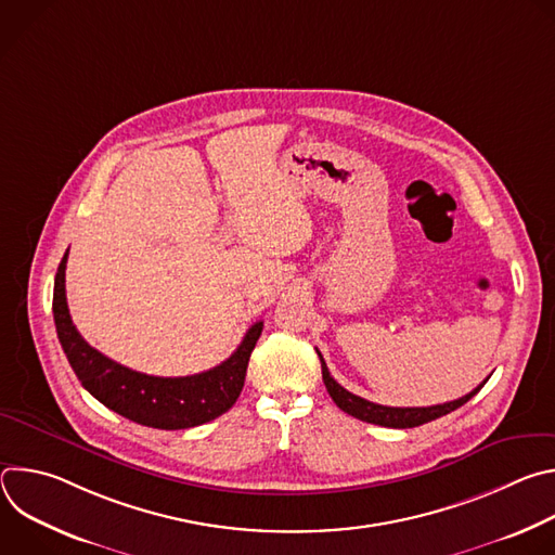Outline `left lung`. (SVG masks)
Here are the masks:
<instances>
[{
    "label": "left lung",
    "mask_w": 555,
    "mask_h": 555,
    "mask_svg": "<svg viewBox=\"0 0 555 555\" xmlns=\"http://www.w3.org/2000/svg\"><path fill=\"white\" fill-rule=\"evenodd\" d=\"M319 351V349H315ZM319 358H321V366H323V382L327 386V392L332 395V400L336 402V406L340 411H345L347 415L356 417V420H362L366 424H375V426H384V428H415V426H422V424H428L437 417H443L452 411H456L459 406H463L465 402H469L474 395H477L483 384L490 379L486 377V382L481 386H477L474 390H469L467 395H463V398L454 400V402H446V404H437V406H422V409H398V406H382V404H373L364 398H358V395L349 392L347 388H343L330 373L321 351H319Z\"/></svg>",
    "instance_id": "left-lung-1"
}]
</instances>
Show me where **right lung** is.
I'll return each mask as SVG.
<instances>
[{
  "label": "right lung",
  "instance_id": "right-lung-1",
  "mask_svg": "<svg viewBox=\"0 0 555 555\" xmlns=\"http://www.w3.org/2000/svg\"><path fill=\"white\" fill-rule=\"evenodd\" d=\"M65 263L67 253L54 276L52 311L56 336L76 377L101 404L135 424L160 430L193 428L232 409L244 388L248 360L263 332V323H255L228 360L204 373L186 377L138 373L109 360L76 332L65 298Z\"/></svg>",
  "mask_w": 555,
  "mask_h": 555
}]
</instances>
